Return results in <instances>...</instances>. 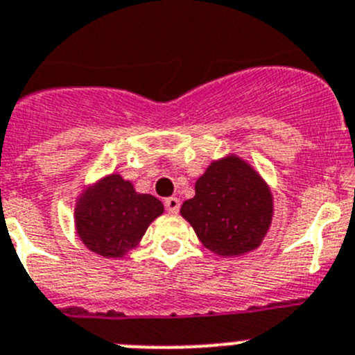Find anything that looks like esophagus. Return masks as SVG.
<instances>
[{
	"label": "esophagus",
	"instance_id": "1",
	"mask_svg": "<svg viewBox=\"0 0 355 355\" xmlns=\"http://www.w3.org/2000/svg\"><path fill=\"white\" fill-rule=\"evenodd\" d=\"M164 207H166V210L170 211V214H177V211L180 210V200L175 196L166 198V200H164Z\"/></svg>",
	"mask_w": 355,
	"mask_h": 355
}]
</instances>
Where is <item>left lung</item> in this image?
I'll return each mask as SVG.
<instances>
[{
    "instance_id": "obj_1",
    "label": "left lung",
    "mask_w": 355,
    "mask_h": 355,
    "mask_svg": "<svg viewBox=\"0 0 355 355\" xmlns=\"http://www.w3.org/2000/svg\"><path fill=\"white\" fill-rule=\"evenodd\" d=\"M194 191L180 214L210 252L236 257L263 243L273 218V194L245 159L230 154L211 161Z\"/></svg>"
}]
</instances>
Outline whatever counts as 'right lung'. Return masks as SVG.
Instances as JSON below:
<instances>
[{
  "instance_id": "add662e5",
  "label": "right lung",
  "mask_w": 355,
  "mask_h": 355,
  "mask_svg": "<svg viewBox=\"0 0 355 355\" xmlns=\"http://www.w3.org/2000/svg\"><path fill=\"white\" fill-rule=\"evenodd\" d=\"M164 211L152 194L137 193L119 173L87 185L75 203V230L82 243L103 257H124Z\"/></svg>"
}]
</instances>
